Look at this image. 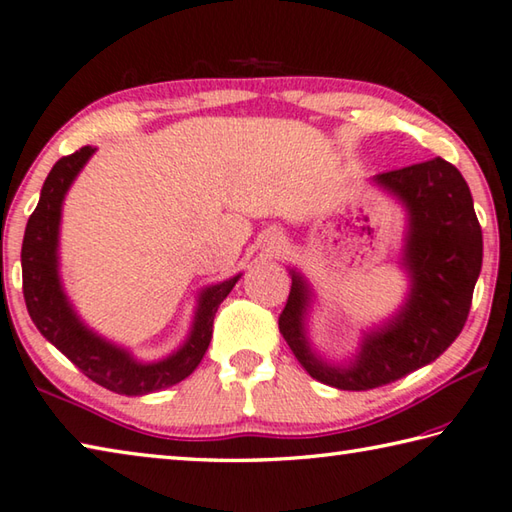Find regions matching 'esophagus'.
<instances>
[{
    "mask_svg": "<svg viewBox=\"0 0 512 512\" xmlns=\"http://www.w3.org/2000/svg\"><path fill=\"white\" fill-rule=\"evenodd\" d=\"M282 232L280 230H273L271 235H268V244H273V246H277V244H282Z\"/></svg>",
    "mask_w": 512,
    "mask_h": 512,
    "instance_id": "34e87169",
    "label": "esophagus"
}]
</instances>
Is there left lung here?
Listing matches in <instances>:
<instances>
[{"instance_id": "obj_1", "label": "left lung", "mask_w": 512, "mask_h": 512, "mask_svg": "<svg viewBox=\"0 0 512 512\" xmlns=\"http://www.w3.org/2000/svg\"><path fill=\"white\" fill-rule=\"evenodd\" d=\"M371 183L405 210L398 264L410 288L403 304L392 318L362 331L356 353L342 362L322 358L313 349L309 311L315 293L295 268H288L293 284L280 315V333L300 365L315 380L345 392L394 383L439 358L466 324L483 257L475 203L452 163L432 159L376 174Z\"/></svg>"}]
</instances>
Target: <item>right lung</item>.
<instances>
[{"label": "right lung", "instance_id": "obj_1", "mask_svg": "<svg viewBox=\"0 0 512 512\" xmlns=\"http://www.w3.org/2000/svg\"><path fill=\"white\" fill-rule=\"evenodd\" d=\"M94 152L96 147L87 145L71 156H64L53 165L42 185L40 201L26 224L22 244L26 309L37 331L100 387L123 396L161 392L181 383L199 367L210 345L219 304L239 282L241 273L201 288L188 338L161 360H138L127 347H120L91 329L64 293L60 277V224L64 197Z\"/></svg>", "mask_w": 512, "mask_h": 512}]
</instances>
